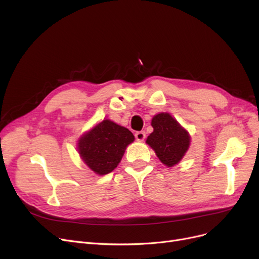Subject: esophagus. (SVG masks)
Instances as JSON below:
<instances>
[{
	"label": "esophagus",
	"mask_w": 259,
	"mask_h": 259,
	"mask_svg": "<svg viewBox=\"0 0 259 259\" xmlns=\"http://www.w3.org/2000/svg\"><path fill=\"white\" fill-rule=\"evenodd\" d=\"M146 138V132L145 131H138L136 133V139L139 141V142H142L144 141Z\"/></svg>",
	"instance_id": "obj_1"
}]
</instances>
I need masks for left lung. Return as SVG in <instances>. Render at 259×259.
<instances>
[{"instance_id":"left-lung-1","label":"left lung","mask_w":259,"mask_h":259,"mask_svg":"<svg viewBox=\"0 0 259 259\" xmlns=\"http://www.w3.org/2000/svg\"><path fill=\"white\" fill-rule=\"evenodd\" d=\"M151 126L153 132L146 143L163 164L168 167L178 164L189 147L190 138L187 131L168 113L156 114L151 120Z\"/></svg>"}]
</instances>
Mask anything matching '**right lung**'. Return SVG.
<instances>
[{
    "instance_id": "add662e5",
    "label": "right lung",
    "mask_w": 259,
    "mask_h": 259,
    "mask_svg": "<svg viewBox=\"0 0 259 259\" xmlns=\"http://www.w3.org/2000/svg\"><path fill=\"white\" fill-rule=\"evenodd\" d=\"M134 136L127 128L105 119L85 133L78 143L84 163L97 175H107L117 167Z\"/></svg>"
}]
</instances>
